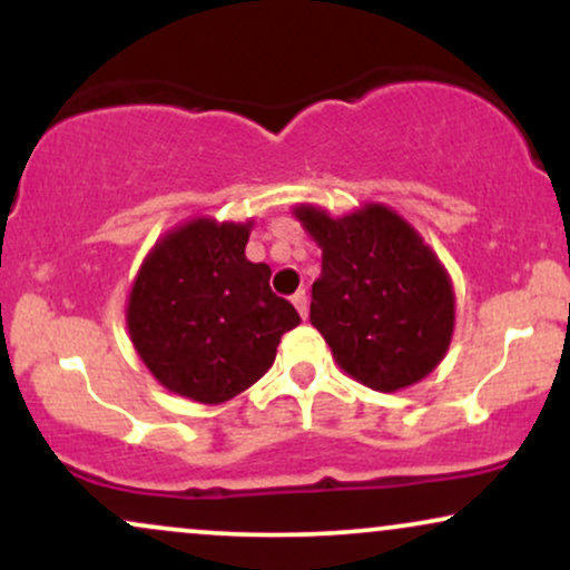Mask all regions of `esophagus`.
<instances>
[{"mask_svg":"<svg viewBox=\"0 0 570 570\" xmlns=\"http://www.w3.org/2000/svg\"><path fill=\"white\" fill-rule=\"evenodd\" d=\"M292 303H294V307H297L299 316L307 318V294H305V292H297V294H294V297H292Z\"/></svg>","mask_w":570,"mask_h":570,"instance_id":"esophagus-1","label":"esophagus"}]
</instances>
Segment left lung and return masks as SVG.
<instances>
[{
    "mask_svg": "<svg viewBox=\"0 0 570 570\" xmlns=\"http://www.w3.org/2000/svg\"><path fill=\"white\" fill-rule=\"evenodd\" d=\"M292 214L322 248L311 324L340 370L383 394L436 370L453 340L455 292L421 233L383 203L343 217L299 203Z\"/></svg>",
    "mask_w": 570,
    "mask_h": 570,
    "instance_id": "8db88e82",
    "label": "left lung"
}]
</instances>
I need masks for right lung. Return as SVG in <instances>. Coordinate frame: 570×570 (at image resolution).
<instances>
[{"mask_svg":"<svg viewBox=\"0 0 570 570\" xmlns=\"http://www.w3.org/2000/svg\"><path fill=\"white\" fill-rule=\"evenodd\" d=\"M254 222L195 217L149 248L130 284V343L163 389L200 404L238 396L271 370L297 311L248 263Z\"/></svg>","mask_w":570,"mask_h":570,"instance_id":"add662e5","label":"right lung"}]
</instances>
